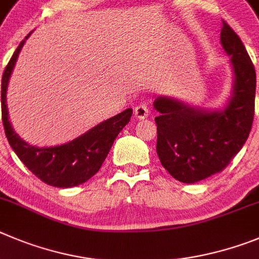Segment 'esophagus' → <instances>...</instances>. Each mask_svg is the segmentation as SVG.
<instances>
[{"label": "esophagus", "instance_id": "34e87169", "mask_svg": "<svg viewBox=\"0 0 259 259\" xmlns=\"http://www.w3.org/2000/svg\"><path fill=\"white\" fill-rule=\"evenodd\" d=\"M148 113H150V109H148V107H147L146 104H139V106L135 107V109H134L135 117L139 118V120H143V118H146L147 116H148Z\"/></svg>", "mask_w": 259, "mask_h": 259}]
</instances>
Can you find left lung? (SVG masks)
Wrapping results in <instances>:
<instances>
[{"label":"left lung","mask_w":259,"mask_h":259,"mask_svg":"<svg viewBox=\"0 0 259 259\" xmlns=\"http://www.w3.org/2000/svg\"><path fill=\"white\" fill-rule=\"evenodd\" d=\"M221 44L231 57L232 94L225 108L208 111L173 98L157 97V151L161 165L183 183L220 173L243 148L254 116L255 69L245 46L222 22Z\"/></svg>","instance_id":"8db88e82"}]
</instances>
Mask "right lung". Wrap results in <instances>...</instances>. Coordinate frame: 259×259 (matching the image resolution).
<instances>
[{
    "label": "right lung",
    "mask_w": 259,
    "mask_h": 259,
    "mask_svg": "<svg viewBox=\"0 0 259 259\" xmlns=\"http://www.w3.org/2000/svg\"><path fill=\"white\" fill-rule=\"evenodd\" d=\"M29 34L18 46L2 76L1 106L5 134L20 161L46 185L59 188L82 185L101 169L116 137L130 121L133 109H125L124 112L98 124L89 132L66 144L54 147H34L23 141L13 129L9 120L6 92L16 59Z\"/></svg>",
    "instance_id": "right-lung-1"
}]
</instances>
